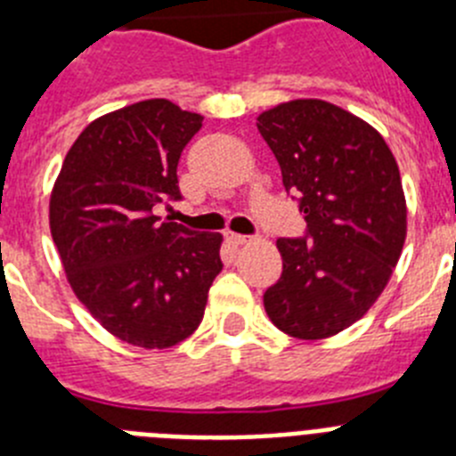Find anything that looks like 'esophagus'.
Masks as SVG:
<instances>
[{"label":"esophagus","mask_w":456,"mask_h":456,"mask_svg":"<svg viewBox=\"0 0 456 456\" xmlns=\"http://www.w3.org/2000/svg\"><path fill=\"white\" fill-rule=\"evenodd\" d=\"M228 240H231L232 244H235V247H240V244H247V241L251 240V237H248V235H240V232H231V235H228Z\"/></svg>","instance_id":"esophagus-1"}]
</instances>
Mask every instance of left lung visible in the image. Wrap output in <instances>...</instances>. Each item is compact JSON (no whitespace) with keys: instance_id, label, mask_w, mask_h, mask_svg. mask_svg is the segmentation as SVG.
Masks as SVG:
<instances>
[{"instance_id":"left-lung-1","label":"left lung","mask_w":456,"mask_h":456,"mask_svg":"<svg viewBox=\"0 0 456 456\" xmlns=\"http://www.w3.org/2000/svg\"><path fill=\"white\" fill-rule=\"evenodd\" d=\"M257 130L305 219L276 241L283 273L265 292L288 336L322 340L368 313L406 237L400 168L384 136L324 100H292L257 116Z\"/></svg>"}]
</instances>
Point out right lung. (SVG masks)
<instances>
[{
	"instance_id": "obj_1",
	"label": "right lung",
	"mask_w": 456,
	"mask_h": 456,
	"mask_svg": "<svg viewBox=\"0 0 456 456\" xmlns=\"http://www.w3.org/2000/svg\"><path fill=\"white\" fill-rule=\"evenodd\" d=\"M203 116L143 100L93 120L63 159L50 228L77 299L120 340L146 349L183 342L203 320L221 272L219 232L159 221L183 199L178 162Z\"/></svg>"
}]
</instances>
